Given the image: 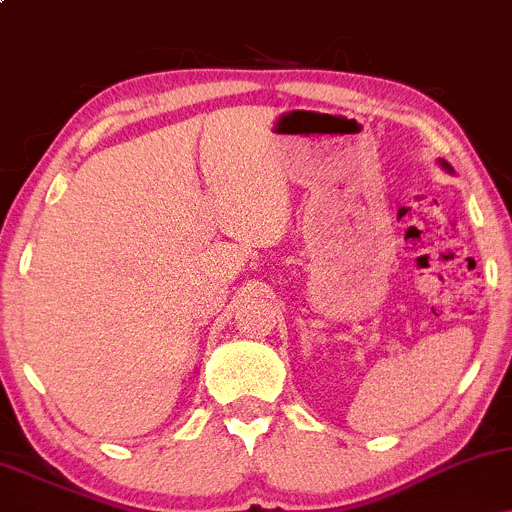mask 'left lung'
<instances>
[{
	"mask_svg": "<svg viewBox=\"0 0 512 512\" xmlns=\"http://www.w3.org/2000/svg\"><path fill=\"white\" fill-rule=\"evenodd\" d=\"M438 163H440V168H443V170H448V173H455V170H452L450 163H448V161H443V158H438Z\"/></svg>",
	"mask_w": 512,
	"mask_h": 512,
	"instance_id": "8db88e82",
	"label": "left lung"
}]
</instances>
